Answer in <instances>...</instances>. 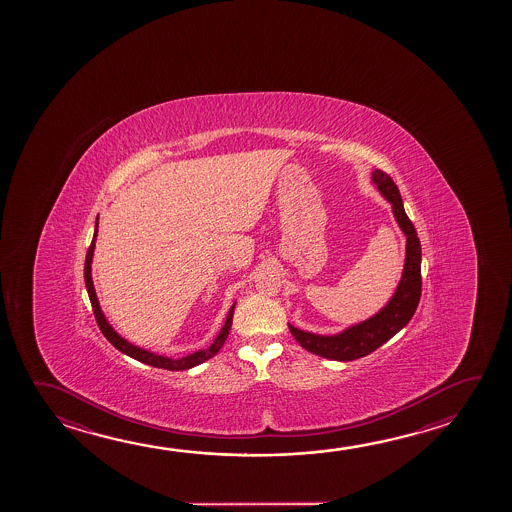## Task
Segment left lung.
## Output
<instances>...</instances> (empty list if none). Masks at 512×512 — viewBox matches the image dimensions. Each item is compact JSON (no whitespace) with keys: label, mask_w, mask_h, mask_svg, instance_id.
Masks as SVG:
<instances>
[{"label":"left lung","mask_w":512,"mask_h":512,"mask_svg":"<svg viewBox=\"0 0 512 512\" xmlns=\"http://www.w3.org/2000/svg\"><path fill=\"white\" fill-rule=\"evenodd\" d=\"M372 181L376 183L377 189L381 190V194L392 203L395 221L399 223L406 235V262H404L403 278L395 289V295L376 316L368 318L367 322L352 325L347 331L340 332L336 336L311 334L289 325L293 338L305 350L322 358L352 361L374 352L412 320L413 313L421 300V243L415 232V226L404 212L403 199L394 180L386 172L374 171Z\"/></svg>","instance_id":"1"}]
</instances>
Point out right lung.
<instances>
[{
  "label": "right lung",
  "mask_w": 512,
  "mask_h": 512,
  "mask_svg": "<svg viewBox=\"0 0 512 512\" xmlns=\"http://www.w3.org/2000/svg\"><path fill=\"white\" fill-rule=\"evenodd\" d=\"M97 226H99V217H97ZM95 239H97V228H95L93 241H91L88 253H86V262H84V282H86V289H88V295H90L91 307H93V314H95L97 325H99V329L102 331V334L106 336V340H108L115 349L120 350V352H124V354H127L129 358L136 359V361H142L145 365H151V367L156 368H165V370H187V368L196 367L199 363H203V361H207V359L214 358V356H216L217 352L221 350V347L225 345L226 338H228V332L232 329L235 304L232 305L230 313L226 316L225 325H223L221 332L217 334V338L214 340V343H212L208 349L198 350V352H194V354H190V356H185V358L171 359L165 358V356H158V354H153V352H149V350L135 347V345H131L129 341L124 340L122 336H118L117 332L113 331V327L109 325L108 320H106V316H104L102 311H100L99 300H97L95 287H93V280H91V259H93V250H95Z\"/></svg>",
  "instance_id": "1"
}]
</instances>
